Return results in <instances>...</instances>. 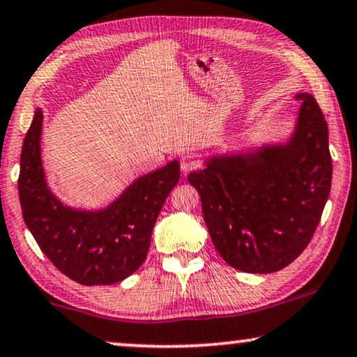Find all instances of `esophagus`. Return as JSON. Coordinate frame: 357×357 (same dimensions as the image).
<instances>
[{
	"mask_svg": "<svg viewBox=\"0 0 357 357\" xmlns=\"http://www.w3.org/2000/svg\"><path fill=\"white\" fill-rule=\"evenodd\" d=\"M180 166H182L183 172H191V170H196L201 166V159L196 154H185L180 161Z\"/></svg>",
	"mask_w": 357,
	"mask_h": 357,
	"instance_id": "1",
	"label": "esophagus"
}]
</instances>
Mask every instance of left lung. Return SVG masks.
I'll list each match as a JSON object with an SVG mask.
<instances>
[{
	"label": "left lung",
	"instance_id": "1",
	"mask_svg": "<svg viewBox=\"0 0 357 357\" xmlns=\"http://www.w3.org/2000/svg\"><path fill=\"white\" fill-rule=\"evenodd\" d=\"M291 142L250 158H214L188 175L198 190L215 250L227 264L271 273L296 259L312 240L332 187L328 127L307 93Z\"/></svg>",
	"mask_w": 357,
	"mask_h": 357
}]
</instances>
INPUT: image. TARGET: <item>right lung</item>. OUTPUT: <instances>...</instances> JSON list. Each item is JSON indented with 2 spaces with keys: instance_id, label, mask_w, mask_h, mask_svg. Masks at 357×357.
Wrapping results in <instances>:
<instances>
[{
  "instance_id": "right-lung-1",
  "label": "right lung",
  "mask_w": 357,
  "mask_h": 357,
  "mask_svg": "<svg viewBox=\"0 0 357 357\" xmlns=\"http://www.w3.org/2000/svg\"><path fill=\"white\" fill-rule=\"evenodd\" d=\"M43 112L35 116L20 154L17 180L25 225L53 266L80 285H111L146 259L153 227L180 178L177 161L140 177L98 213L64 208L45 183L40 159Z\"/></svg>"
}]
</instances>
